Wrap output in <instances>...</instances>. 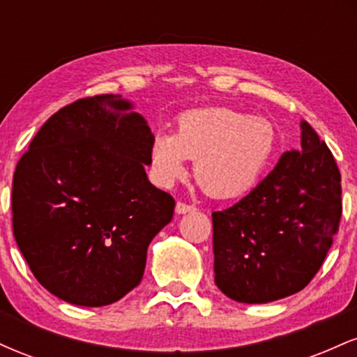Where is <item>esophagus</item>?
Instances as JSON below:
<instances>
[{
    "mask_svg": "<svg viewBox=\"0 0 357 357\" xmlns=\"http://www.w3.org/2000/svg\"><path fill=\"white\" fill-rule=\"evenodd\" d=\"M191 211H196V208L192 206V204H186L183 202L176 203V213H178V215H186V213H191Z\"/></svg>",
    "mask_w": 357,
    "mask_h": 357,
    "instance_id": "esophagus-1",
    "label": "esophagus"
}]
</instances>
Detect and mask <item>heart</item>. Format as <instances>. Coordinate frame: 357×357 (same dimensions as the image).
<instances>
[{
	"mask_svg": "<svg viewBox=\"0 0 357 357\" xmlns=\"http://www.w3.org/2000/svg\"><path fill=\"white\" fill-rule=\"evenodd\" d=\"M277 147L275 126L228 107L184 112L176 134L158 132L149 158L155 181L171 186L195 159V178L215 198H235L258 183Z\"/></svg>",
	"mask_w": 357,
	"mask_h": 357,
	"instance_id": "heart-1",
	"label": "heart"
}]
</instances>
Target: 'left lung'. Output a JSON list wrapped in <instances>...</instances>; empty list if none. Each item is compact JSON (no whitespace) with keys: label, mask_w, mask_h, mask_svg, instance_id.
I'll return each mask as SVG.
<instances>
[{"label":"left lung","mask_w":357,"mask_h":357,"mask_svg":"<svg viewBox=\"0 0 357 357\" xmlns=\"http://www.w3.org/2000/svg\"><path fill=\"white\" fill-rule=\"evenodd\" d=\"M301 129L298 149L238 203L211 213L215 284L236 302L267 304L304 289L339 230V167L309 122Z\"/></svg>","instance_id":"obj_1"}]
</instances>
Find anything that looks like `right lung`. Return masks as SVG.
Instances as JSON below:
<instances>
[{
    "label": "right lung",
    "mask_w": 357,
    "mask_h": 357,
    "mask_svg": "<svg viewBox=\"0 0 357 357\" xmlns=\"http://www.w3.org/2000/svg\"><path fill=\"white\" fill-rule=\"evenodd\" d=\"M153 132L121 96L65 105L13 176V233L36 280L68 304L102 307L139 285L174 199L146 174Z\"/></svg>",
    "instance_id": "right-lung-1"
}]
</instances>
